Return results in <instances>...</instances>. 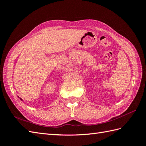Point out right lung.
Masks as SVG:
<instances>
[{
    "instance_id": "add662e5",
    "label": "right lung",
    "mask_w": 146,
    "mask_h": 146,
    "mask_svg": "<svg viewBox=\"0 0 146 146\" xmlns=\"http://www.w3.org/2000/svg\"><path fill=\"white\" fill-rule=\"evenodd\" d=\"M20 99H21V100H22V99H21V98H20Z\"/></svg>"
}]
</instances>
